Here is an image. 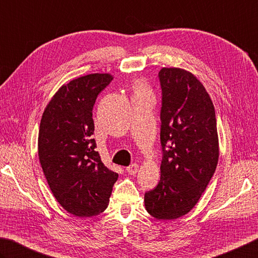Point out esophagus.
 Wrapping results in <instances>:
<instances>
[{
	"label": "esophagus",
	"mask_w": 258,
	"mask_h": 258,
	"mask_svg": "<svg viewBox=\"0 0 258 258\" xmlns=\"http://www.w3.org/2000/svg\"><path fill=\"white\" fill-rule=\"evenodd\" d=\"M138 171H139V166L137 164H133V165H130V166L127 167V172L130 175H135Z\"/></svg>",
	"instance_id": "1"
}]
</instances>
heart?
I'll use <instances>...</instances> for the list:
<instances>
[{
	"label": "heart",
	"mask_w": 258,
	"mask_h": 258,
	"mask_svg": "<svg viewBox=\"0 0 258 258\" xmlns=\"http://www.w3.org/2000/svg\"><path fill=\"white\" fill-rule=\"evenodd\" d=\"M136 93L140 94V93H149L147 86H146L143 82H137L136 83Z\"/></svg>",
	"instance_id": "heart-1"
}]
</instances>
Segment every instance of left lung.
<instances>
[{"label":"left lung","mask_w":258,"mask_h":258,"mask_svg":"<svg viewBox=\"0 0 258 258\" xmlns=\"http://www.w3.org/2000/svg\"><path fill=\"white\" fill-rule=\"evenodd\" d=\"M160 145L162 164L158 185L145 193L149 215L173 220L197 205L215 174L219 143L213 103L192 73L162 69Z\"/></svg>","instance_id":"left-lung-1"}]
</instances>
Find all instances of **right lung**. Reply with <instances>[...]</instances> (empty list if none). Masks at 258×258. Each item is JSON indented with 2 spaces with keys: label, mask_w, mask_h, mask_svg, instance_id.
<instances>
[{
  "label": "right lung",
  "mask_w": 258,
  "mask_h": 258,
  "mask_svg": "<svg viewBox=\"0 0 258 258\" xmlns=\"http://www.w3.org/2000/svg\"><path fill=\"white\" fill-rule=\"evenodd\" d=\"M113 77L90 74L62 85L43 111L38 155L53 197L67 212L93 217L108 207L118 174L102 163L92 139V110Z\"/></svg>",
  "instance_id": "obj_1"
}]
</instances>
